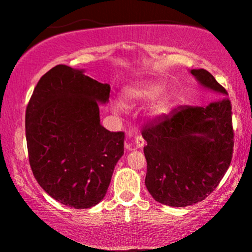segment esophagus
<instances>
[{
	"instance_id": "esophagus-1",
	"label": "esophagus",
	"mask_w": 252,
	"mask_h": 252,
	"mask_svg": "<svg viewBox=\"0 0 252 252\" xmlns=\"http://www.w3.org/2000/svg\"><path fill=\"white\" fill-rule=\"evenodd\" d=\"M132 141H134L136 148H142V147L144 146V140H143L142 135H140V134L135 135L134 137H132Z\"/></svg>"
}]
</instances>
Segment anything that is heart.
Here are the masks:
<instances>
[{"instance_id":"obj_1","label":"heart","mask_w":252,"mask_h":252,"mask_svg":"<svg viewBox=\"0 0 252 252\" xmlns=\"http://www.w3.org/2000/svg\"><path fill=\"white\" fill-rule=\"evenodd\" d=\"M164 85L155 80H143V82H135L129 84L123 89L124 102L128 105L132 106L147 100L152 99L148 106V115L152 118H162L172 111L174 106V94L170 91H164ZM112 111L116 114L123 112L124 105L120 102H114L111 104Z\"/></svg>"}]
</instances>
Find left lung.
I'll return each mask as SVG.
<instances>
[{"mask_svg":"<svg viewBox=\"0 0 252 252\" xmlns=\"http://www.w3.org/2000/svg\"><path fill=\"white\" fill-rule=\"evenodd\" d=\"M190 73L220 99L207 106H180L142 130L146 187L156 201L173 207L189 206L211 194L230 167L233 152L227 91L204 68Z\"/></svg>","mask_w":252,"mask_h":252,"instance_id":"obj_1","label":"left lung"}]
</instances>
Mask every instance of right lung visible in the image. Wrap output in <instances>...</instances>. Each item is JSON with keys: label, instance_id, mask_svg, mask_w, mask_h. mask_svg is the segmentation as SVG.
Here are the masks:
<instances>
[{"label": "right lung", "instance_id": "add662e5", "mask_svg": "<svg viewBox=\"0 0 252 252\" xmlns=\"http://www.w3.org/2000/svg\"><path fill=\"white\" fill-rule=\"evenodd\" d=\"M110 85L57 65L40 78L26 110L32 172L57 201L90 209L102 201L124 154V132L100 124Z\"/></svg>", "mask_w": 252, "mask_h": 252}]
</instances>
